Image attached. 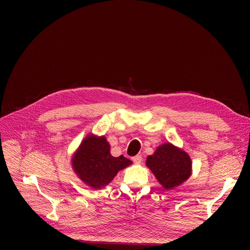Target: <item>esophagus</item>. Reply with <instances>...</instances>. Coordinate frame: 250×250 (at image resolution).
<instances>
[{
  "mask_svg": "<svg viewBox=\"0 0 250 250\" xmlns=\"http://www.w3.org/2000/svg\"><path fill=\"white\" fill-rule=\"evenodd\" d=\"M132 161L134 164L140 165L143 162V157H142V155H135L134 157H132Z\"/></svg>",
  "mask_w": 250,
  "mask_h": 250,
  "instance_id": "1",
  "label": "esophagus"
}]
</instances>
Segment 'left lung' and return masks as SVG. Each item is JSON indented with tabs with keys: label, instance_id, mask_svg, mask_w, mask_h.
<instances>
[{
	"label": "left lung",
	"instance_id": "8db88e82",
	"mask_svg": "<svg viewBox=\"0 0 250 250\" xmlns=\"http://www.w3.org/2000/svg\"><path fill=\"white\" fill-rule=\"evenodd\" d=\"M146 166L165 190H172L185 183L192 173L191 157L170 143L157 147L155 152L147 157Z\"/></svg>",
	"mask_w": 250,
	"mask_h": 250
}]
</instances>
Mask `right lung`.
<instances>
[{
    "instance_id": "add662e5",
    "label": "right lung",
    "mask_w": 250,
    "mask_h": 250,
    "mask_svg": "<svg viewBox=\"0 0 250 250\" xmlns=\"http://www.w3.org/2000/svg\"><path fill=\"white\" fill-rule=\"evenodd\" d=\"M131 164L123 155L113 157L106 139L94 134H88L82 141L72 158L75 173L83 183L96 190L107 186L120 170Z\"/></svg>"
}]
</instances>
